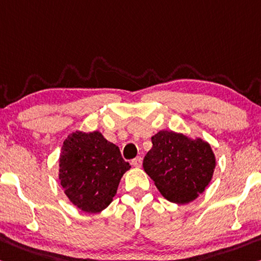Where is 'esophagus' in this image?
<instances>
[{
    "mask_svg": "<svg viewBox=\"0 0 261 261\" xmlns=\"http://www.w3.org/2000/svg\"><path fill=\"white\" fill-rule=\"evenodd\" d=\"M131 165L135 167H142L143 165V158L142 156H137V158L131 160Z\"/></svg>",
    "mask_w": 261,
    "mask_h": 261,
    "instance_id": "obj_1",
    "label": "esophagus"
}]
</instances>
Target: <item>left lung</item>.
I'll return each instance as SVG.
<instances>
[{"label": "left lung", "instance_id": "1", "mask_svg": "<svg viewBox=\"0 0 261 261\" xmlns=\"http://www.w3.org/2000/svg\"><path fill=\"white\" fill-rule=\"evenodd\" d=\"M151 140L153 146L143 166L161 195L176 204L197 198L208 187L216 167L210 144L172 130H161Z\"/></svg>", "mask_w": 261, "mask_h": 261}]
</instances>
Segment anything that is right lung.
<instances>
[{"instance_id": "add662e5", "label": "right lung", "mask_w": 261, "mask_h": 261, "mask_svg": "<svg viewBox=\"0 0 261 261\" xmlns=\"http://www.w3.org/2000/svg\"><path fill=\"white\" fill-rule=\"evenodd\" d=\"M130 168L118 146L100 131H75L61 147L58 177L65 195L77 209L96 214L113 202L119 181Z\"/></svg>"}]
</instances>
